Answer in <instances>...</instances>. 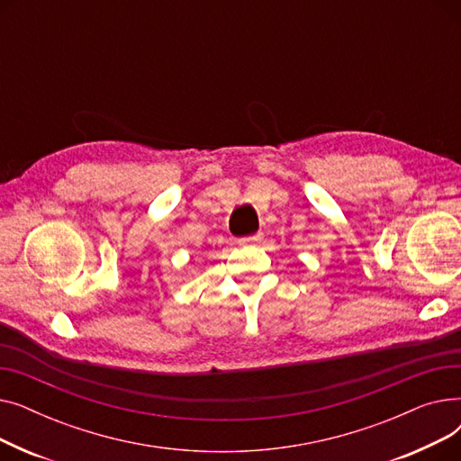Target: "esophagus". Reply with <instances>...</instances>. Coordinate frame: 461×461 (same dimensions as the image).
Instances as JSON below:
<instances>
[{
  "instance_id": "esophagus-1",
  "label": "esophagus",
  "mask_w": 461,
  "mask_h": 461,
  "mask_svg": "<svg viewBox=\"0 0 461 461\" xmlns=\"http://www.w3.org/2000/svg\"><path fill=\"white\" fill-rule=\"evenodd\" d=\"M261 239H263V235H261V233L247 235V237H240V239H239V245H240V247H252V245H258Z\"/></svg>"
}]
</instances>
